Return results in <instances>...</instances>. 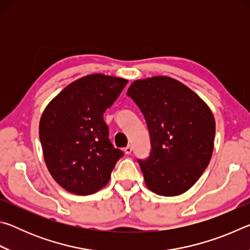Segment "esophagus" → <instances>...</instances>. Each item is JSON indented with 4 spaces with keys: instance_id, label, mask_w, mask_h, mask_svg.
<instances>
[{
    "instance_id": "34e87169",
    "label": "esophagus",
    "mask_w": 250,
    "mask_h": 250,
    "mask_svg": "<svg viewBox=\"0 0 250 250\" xmlns=\"http://www.w3.org/2000/svg\"><path fill=\"white\" fill-rule=\"evenodd\" d=\"M124 151H125V154H130L131 152H132V147H131L130 146H125V150H124Z\"/></svg>"
}]
</instances>
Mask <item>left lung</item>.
I'll return each mask as SVG.
<instances>
[{
    "label": "left lung",
    "instance_id": "left-lung-1",
    "mask_svg": "<svg viewBox=\"0 0 250 250\" xmlns=\"http://www.w3.org/2000/svg\"><path fill=\"white\" fill-rule=\"evenodd\" d=\"M126 95L141 109L150 132L151 154L139 160L146 188L162 196L188 191L213 154L215 119L210 108L168 76L134 80Z\"/></svg>",
    "mask_w": 250,
    "mask_h": 250
}]
</instances>
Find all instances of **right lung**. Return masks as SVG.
I'll list each match as a JSON object with an SVG mask.
<instances>
[{
    "label": "right lung",
    "instance_id": "1",
    "mask_svg": "<svg viewBox=\"0 0 250 250\" xmlns=\"http://www.w3.org/2000/svg\"><path fill=\"white\" fill-rule=\"evenodd\" d=\"M128 80L92 74L66 86L46 105L40 139L50 175L67 192L90 195L108 184L124 152L108 139L104 112Z\"/></svg>",
    "mask_w": 250,
    "mask_h": 250
}]
</instances>
